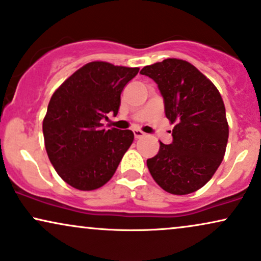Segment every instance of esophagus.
Returning <instances> with one entry per match:
<instances>
[{
    "mask_svg": "<svg viewBox=\"0 0 261 261\" xmlns=\"http://www.w3.org/2000/svg\"><path fill=\"white\" fill-rule=\"evenodd\" d=\"M133 133H134V137H136V139H140V138H143L144 136H145V133L139 129H134Z\"/></svg>",
    "mask_w": 261,
    "mask_h": 261,
    "instance_id": "obj_1",
    "label": "esophagus"
}]
</instances>
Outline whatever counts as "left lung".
<instances>
[{"mask_svg":"<svg viewBox=\"0 0 261 261\" xmlns=\"http://www.w3.org/2000/svg\"><path fill=\"white\" fill-rule=\"evenodd\" d=\"M140 73L157 83L167 118L175 123L173 141H160L147 168L169 194L197 191L217 172L226 150L229 124L220 93L192 64L175 58L143 67Z\"/></svg>","mask_w":261,"mask_h":261,"instance_id":"1","label":"left lung"}]
</instances>
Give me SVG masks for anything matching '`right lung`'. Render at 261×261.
I'll list each match as a JSON object with an SVG mask.
<instances>
[{"mask_svg":"<svg viewBox=\"0 0 261 261\" xmlns=\"http://www.w3.org/2000/svg\"><path fill=\"white\" fill-rule=\"evenodd\" d=\"M138 72L139 67L88 63L50 98L42 124L44 145L54 169L72 188H101L133 143V132L105 130L101 121L110 112L117 115L121 93Z\"/></svg>","mask_w":261,"mask_h":261,"instance_id":"right-lung-1","label":"right lung"}]
</instances>
